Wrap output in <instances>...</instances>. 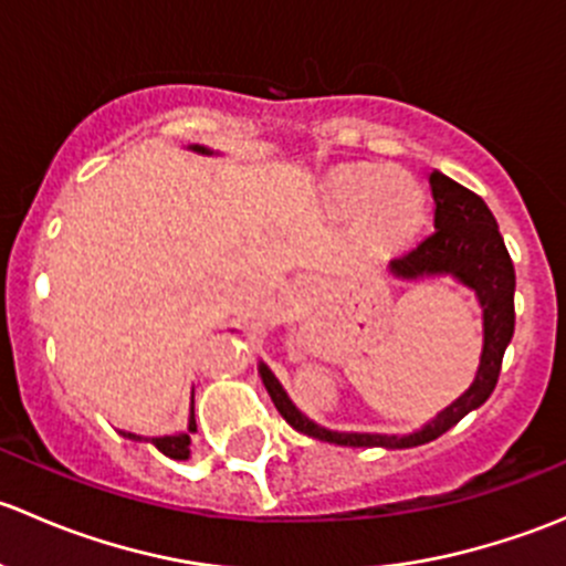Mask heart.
Here are the masks:
<instances>
[{"mask_svg": "<svg viewBox=\"0 0 566 566\" xmlns=\"http://www.w3.org/2000/svg\"><path fill=\"white\" fill-rule=\"evenodd\" d=\"M339 205L347 213H367L380 230H405L421 213V191L399 169H358L342 177Z\"/></svg>", "mask_w": 566, "mask_h": 566, "instance_id": "1", "label": "heart"}]
</instances>
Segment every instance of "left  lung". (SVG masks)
Masks as SVG:
<instances>
[{"mask_svg": "<svg viewBox=\"0 0 566 566\" xmlns=\"http://www.w3.org/2000/svg\"><path fill=\"white\" fill-rule=\"evenodd\" d=\"M430 188L432 199H436V230L424 241L416 243L413 249L394 256L391 273L402 279H419L424 273H452L454 279H460L476 293L484 312V347L476 380L471 384V389L460 399H454L447 410H441L419 432L373 436V432H334L306 419L290 402L271 369L262 364V384H265L282 419L293 430L317 438V441L336 443V447L410 449L436 441L438 436L452 430L462 416L476 410L493 394L495 384H499L504 350L515 334V265H512V256L504 247V238H501L493 213L479 193L468 191L465 186L441 172L430 175Z\"/></svg>", "mask_w": 566, "mask_h": 566, "instance_id": "1", "label": "left lung"}]
</instances>
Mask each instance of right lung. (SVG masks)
Returning <instances> with one entry per match:
<instances>
[{
	"mask_svg": "<svg viewBox=\"0 0 566 566\" xmlns=\"http://www.w3.org/2000/svg\"><path fill=\"white\" fill-rule=\"evenodd\" d=\"M199 153H208L205 147H193ZM197 430V421H193V410H191V421H188V432H180V436H161V438H142L134 436V432H123L125 438H134V441H150L158 452H164L167 458L172 460H188L191 458V432Z\"/></svg>",
	"mask_w": 566,
	"mask_h": 566,
	"instance_id": "obj_1",
	"label": "right lung"
}]
</instances>
